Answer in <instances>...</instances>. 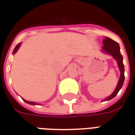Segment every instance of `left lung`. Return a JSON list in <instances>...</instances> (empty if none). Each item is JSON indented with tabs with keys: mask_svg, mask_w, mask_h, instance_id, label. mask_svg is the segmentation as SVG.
Returning a JSON list of instances; mask_svg holds the SVG:
<instances>
[{
	"mask_svg": "<svg viewBox=\"0 0 135 135\" xmlns=\"http://www.w3.org/2000/svg\"><path fill=\"white\" fill-rule=\"evenodd\" d=\"M103 45L102 47V52L110 55L116 60L119 71H120V77L119 79V82L113 93L107 97L106 98H105L104 100H103V101H107L116 96L119 93V91L122 88V85L124 82V66L123 64V57L120 53V47H119V43L113 41L112 39L108 38L106 37L103 40Z\"/></svg>",
	"mask_w": 135,
	"mask_h": 135,
	"instance_id": "left-lung-1",
	"label": "left lung"
}]
</instances>
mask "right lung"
I'll list each match as a JSON object with an SVG mask.
<instances>
[{
  "label": "right lung",
  "mask_w": 135,
  "mask_h": 135,
  "mask_svg": "<svg viewBox=\"0 0 135 135\" xmlns=\"http://www.w3.org/2000/svg\"><path fill=\"white\" fill-rule=\"evenodd\" d=\"M21 45H22V42H20V43H19V44L16 45V47H15V48H14V50H13V54H15V53L17 52V50H19V48L20 47V46H21ZM23 99V98H22ZM23 100L25 102V103H28V104H30V105H37L39 104V103H35V102H32V101H27V100H26L23 99Z\"/></svg>",
  "instance_id": "right-lung-1"
}]
</instances>
